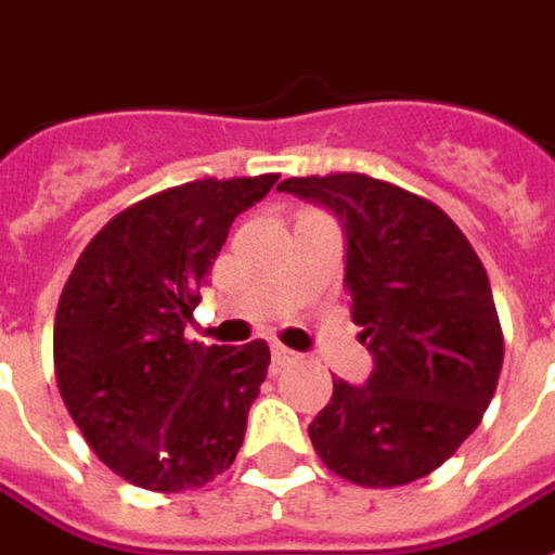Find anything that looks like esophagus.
Here are the masks:
<instances>
[{"label":"esophagus","instance_id":"esophagus-1","mask_svg":"<svg viewBox=\"0 0 555 555\" xmlns=\"http://www.w3.org/2000/svg\"><path fill=\"white\" fill-rule=\"evenodd\" d=\"M270 354H273V363H279V366H285V363H294V360L300 358L297 351H291V348H285L282 343L270 345Z\"/></svg>","mask_w":555,"mask_h":555}]
</instances>
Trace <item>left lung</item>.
Here are the masks:
<instances>
[{"mask_svg": "<svg viewBox=\"0 0 555 555\" xmlns=\"http://www.w3.org/2000/svg\"><path fill=\"white\" fill-rule=\"evenodd\" d=\"M279 192L339 219L345 291L372 372L333 382L309 424L324 466L363 487L426 478L475 433L502 372V327L487 270L426 197L366 173L291 177Z\"/></svg>", "mask_w": 555, "mask_h": 555, "instance_id": "left-lung-1", "label": "left lung"}]
</instances>
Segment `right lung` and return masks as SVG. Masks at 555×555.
<instances>
[{
  "label": "right lung",
  "instance_id": "add662e5",
  "mask_svg": "<svg viewBox=\"0 0 555 555\" xmlns=\"http://www.w3.org/2000/svg\"><path fill=\"white\" fill-rule=\"evenodd\" d=\"M276 180H195L146 197L104 224L62 288V402L95 456L134 487H204L237 456L270 348L189 343L183 331L231 222Z\"/></svg>",
  "mask_w": 555,
  "mask_h": 555
}]
</instances>
